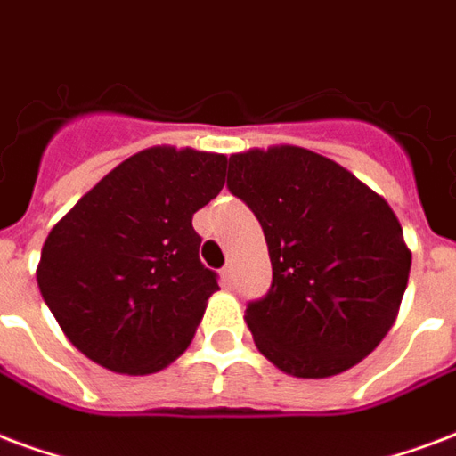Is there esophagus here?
I'll return each instance as SVG.
<instances>
[{"label": "esophagus", "mask_w": 456, "mask_h": 456, "mask_svg": "<svg viewBox=\"0 0 456 456\" xmlns=\"http://www.w3.org/2000/svg\"><path fill=\"white\" fill-rule=\"evenodd\" d=\"M221 279H224V286H232V266L225 265L224 272H221Z\"/></svg>", "instance_id": "34e87169"}]
</instances>
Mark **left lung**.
I'll use <instances>...</instances> for the list:
<instances>
[{"label": "left lung", "mask_w": 456, "mask_h": 456, "mask_svg": "<svg viewBox=\"0 0 456 456\" xmlns=\"http://www.w3.org/2000/svg\"><path fill=\"white\" fill-rule=\"evenodd\" d=\"M228 190L262 225L272 289L245 310L259 354L293 378H331L392 330L411 249L385 197L303 146L232 153Z\"/></svg>", "instance_id": "obj_1"}]
</instances>
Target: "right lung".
<instances>
[{"instance_id": "right-lung-1", "label": "right lung", "mask_w": 456, "mask_h": 456, "mask_svg": "<svg viewBox=\"0 0 456 456\" xmlns=\"http://www.w3.org/2000/svg\"><path fill=\"white\" fill-rule=\"evenodd\" d=\"M224 153L151 146L112 167L47 235L37 286L64 337L119 375L184 354L216 273L191 216L225 184Z\"/></svg>"}]
</instances>
